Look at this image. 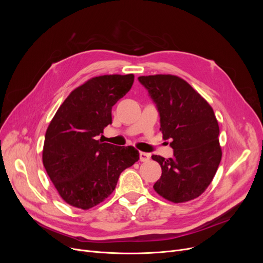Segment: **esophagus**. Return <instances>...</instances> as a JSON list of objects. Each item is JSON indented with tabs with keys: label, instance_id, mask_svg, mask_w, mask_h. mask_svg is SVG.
<instances>
[{
	"label": "esophagus",
	"instance_id": "esophagus-1",
	"mask_svg": "<svg viewBox=\"0 0 263 263\" xmlns=\"http://www.w3.org/2000/svg\"><path fill=\"white\" fill-rule=\"evenodd\" d=\"M149 159H150V155L149 154H147V153H140V160L142 161V162H147V161H149Z\"/></svg>",
	"mask_w": 263,
	"mask_h": 263
}]
</instances>
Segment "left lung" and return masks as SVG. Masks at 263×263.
<instances>
[{"instance_id": "left-lung-1", "label": "left lung", "mask_w": 263, "mask_h": 263, "mask_svg": "<svg viewBox=\"0 0 263 263\" xmlns=\"http://www.w3.org/2000/svg\"><path fill=\"white\" fill-rule=\"evenodd\" d=\"M160 115V131L171 140L173 158L153 156L162 168L154 189L173 202L201 195L217 171L222 150L210 104L184 80L171 74L139 77Z\"/></svg>"}]
</instances>
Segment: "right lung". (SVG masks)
Returning a JSON list of instances; mask_svg holds the SVG:
<instances>
[{"instance_id":"obj_1","label":"right lung","mask_w":263,"mask_h":263,"mask_svg":"<svg viewBox=\"0 0 263 263\" xmlns=\"http://www.w3.org/2000/svg\"><path fill=\"white\" fill-rule=\"evenodd\" d=\"M133 74L96 77L69 95L46 132L43 162L61 197L87 210L107 198L120 174L139 161L132 146L97 141L112 123V107L126 95Z\"/></svg>"}]
</instances>
